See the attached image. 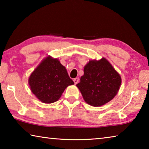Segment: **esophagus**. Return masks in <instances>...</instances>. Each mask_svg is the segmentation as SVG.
Returning a JSON list of instances; mask_svg holds the SVG:
<instances>
[{
  "label": "esophagus",
  "mask_w": 149,
  "mask_h": 149,
  "mask_svg": "<svg viewBox=\"0 0 149 149\" xmlns=\"http://www.w3.org/2000/svg\"><path fill=\"white\" fill-rule=\"evenodd\" d=\"M74 84L76 85L77 83L79 82V78L76 77V78H75V79H74Z\"/></svg>",
  "instance_id": "1"
}]
</instances>
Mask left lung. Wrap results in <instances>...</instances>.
Returning <instances> with one entry per match:
<instances>
[{
	"label": "left lung",
	"mask_w": 149,
	"mask_h": 149,
	"mask_svg": "<svg viewBox=\"0 0 149 149\" xmlns=\"http://www.w3.org/2000/svg\"><path fill=\"white\" fill-rule=\"evenodd\" d=\"M84 72L76 86L88 104L100 107L117 95L122 78L105 58L90 60L84 66Z\"/></svg>",
	"instance_id": "left-lung-1"
}]
</instances>
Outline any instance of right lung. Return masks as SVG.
Instances as JSON below:
<instances>
[{"mask_svg":"<svg viewBox=\"0 0 149 149\" xmlns=\"http://www.w3.org/2000/svg\"><path fill=\"white\" fill-rule=\"evenodd\" d=\"M28 84L37 99L50 104L58 100L65 88L74 83L59 60L48 56L30 75Z\"/></svg>","mask_w":149,"mask_h":149,"instance_id":"right-lung-1","label":"right lung"}]
</instances>
